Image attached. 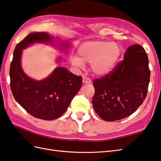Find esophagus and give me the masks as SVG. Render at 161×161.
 I'll list each match as a JSON object with an SVG mask.
<instances>
[{"instance_id": "obj_1", "label": "esophagus", "mask_w": 161, "mask_h": 161, "mask_svg": "<svg viewBox=\"0 0 161 161\" xmlns=\"http://www.w3.org/2000/svg\"><path fill=\"white\" fill-rule=\"evenodd\" d=\"M82 81H83L84 84H90L91 82V80L89 79L88 77H83V80H82Z\"/></svg>"}]
</instances>
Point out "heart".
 I'll return each mask as SVG.
<instances>
[{
	"mask_svg": "<svg viewBox=\"0 0 161 161\" xmlns=\"http://www.w3.org/2000/svg\"><path fill=\"white\" fill-rule=\"evenodd\" d=\"M77 57H73L75 66L83 67L91 63L92 71L97 75H104L114 69L121 54V47L118 43L104 40L89 41L78 48Z\"/></svg>",
	"mask_w": 161,
	"mask_h": 161,
	"instance_id": "b5f03b06",
	"label": "heart"
}]
</instances>
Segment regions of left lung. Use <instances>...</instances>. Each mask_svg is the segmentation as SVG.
<instances>
[{
    "mask_svg": "<svg viewBox=\"0 0 161 161\" xmlns=\"http://www.w3.org/2000/svg\"><path fill=\"white\" fill-rule=\"evenodd\" d=\"M149 77L143 47L139 44L129 47L113 71L93 81L95 92L92 103L96 113L106 121L129 117L146 97Z\"/></svg>",
    "mask_w": 161,
    "mask_h": 161,
    "instance_id": "obj_1",
    "label": "left lung"
}]
</instances>
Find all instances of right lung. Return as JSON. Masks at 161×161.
<instances>
[{"label":"right lung","instance_id":"1","mask_svg":"<svg viewBox=\"0 0 161 161\" xmlns=\"http://www.w3.org/2000/svg\"><path fill=\"white\" fill-rule=\"evenodd\" d=\"M60 49H66L69 42H58ZM35 43L52 44L53 37L47 32L29 33L18 43L11 62L10 86L16 102L34 117L53 120L65 113L70 102L79 92L82 77L69 71L64 67H57L45 79L36 80L25 73L21 66L22 52Z\"/></svg>","mask_w":161,"mask_h":161}]
</instances>
